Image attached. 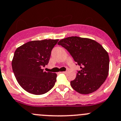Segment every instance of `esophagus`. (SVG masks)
I'll list each match as a JSON object with an SVG mask.
<instances>
[{"label":"esophagus","mask_w":121,"mask_h":121,"mask_svg":"<svg viewBox=\"0 0 121 121\" xmlns=\"http://www.w3.org/2000/svg\"><path fill=\"white\" fill-rule=\"evenodd\" d=\"M61 73H67V72H66V71H63V72H61Z\"/></svg>","instance_id":"1"}]
</instances>
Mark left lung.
I'll list each match as a JSON object with an SVG mask.
<instances>
[{"instance_id":"left-lung-1","label":"left lung","mask_w":121,"mask_h":121,"mask_svg":"<svg viewBox=\"0 0 121 121\" xmlns=\"http://www.w3.org/2000/svg\"><path fill=\"white\" fill-rule=\"evenodd\" d=\"M59 45L70 54L80 66L72 87L81 94L97 90L105 81L109 71V56L101 44L92 39L69 37L60 40Z\"/></svg>"}]
</instances>
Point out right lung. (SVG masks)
Instances as JSON below:
<instances>
[{
  "mask_svg": "<svg viewBox=\"0 0 121 121\" xmlns=\"http://www.w3.org/2000/svg\"><path fill=\"white\" fill-rule=\"evenodd\" d=\"M58 41L34 40L15 51L12 60L13 72L19 85L28 93L44 94L54 86L57 75L44 72L43 67L48 64L51 51Z\"/></svg>",
  "mask_w": 121,
  "mask_h": 121,
  "instance_id": "1",
  "label": "right lung"
}]
</instances>
